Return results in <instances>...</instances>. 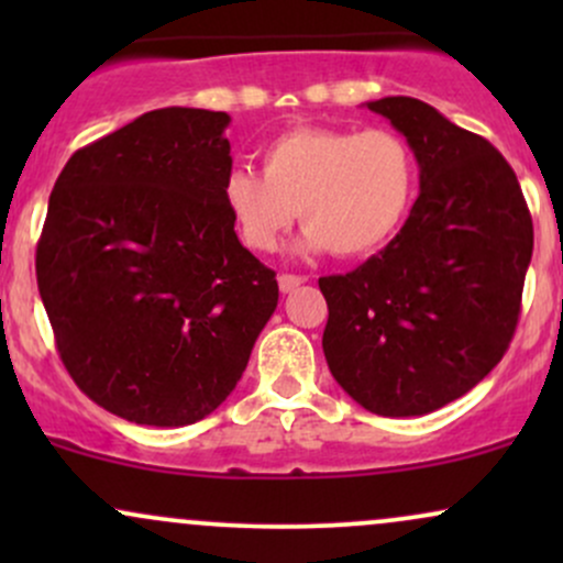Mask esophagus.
<instances>
[{"mask_svg":"<svg viewBox=\"0 0 563 563\" xmlns=\"http://www.w3.org/2000/svg\"><path fill=\"white\" fill-rule=\"evenodd\" d=\"M303 280H307V277H301V275H288V273H286V275L277 277V286H280L283 294H290V290L299 288Z\"/></svg>","mask_w":563,"mask_h":563,"instance_id":"34e87169","label":"esophagus"}]
</instances>
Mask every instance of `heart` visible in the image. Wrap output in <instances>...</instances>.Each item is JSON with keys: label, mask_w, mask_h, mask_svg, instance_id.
<instances>
[{"label": "heart", "mask_w": 563, "mask_h": 563, "mask_svg": "<svg viewBox=\"0 0 563 563\" xmlns=\"http://www.w3.org/2000/svg\"><path fill=\"white\" fill-rule=\"evenodd\" d=\"M418 190V158L394 129L301 126L262 151V174L235 169L222 187L232 224L273 251L299 211V249L367 256L397 235Z\"/></svg>", "instance_id": "b5f03b06"}]
</instances>
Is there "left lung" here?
<instances>
[{
	"label": "left lung",
	"mask_w": 563,
	"mask_h": 563,
	"mask_svg": "<svg viewBox=\"0 0 563 563\" xmlns=\"http://www.w3.org/2000/svg\"><path fill=\"white\" fill-rule=\"evenodd\" d=\"M373 113L405 134L421 192L397 238L346 275L320 277L322 352L339 386L386 418L426 416L474 389L514 339L532 217L508 161L416 97Z\"/></svg>",
	"instance_id": "8db88e82"
}]
</instances>
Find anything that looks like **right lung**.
Returning a JSON list of instances; mask_svg holds the SVG:
<instances>
[{
    "label": "right lung",
    "mask_w": 563,
    "mask_h": 563,
    "mask_svg": "<svg viewBox=\"0 0 563 563\" xmlns=\"http://www.w3.org/2000/svg\"><path fill=\"white\" fill-rule=\"evenodd\" d=\"M230 115L161 108L81 147L49 196L36 283L63 365L113 416L214 412L277 307L224 206Z\"/></svg>",
    "instance_id": "obj_1"
}]
</instances>
